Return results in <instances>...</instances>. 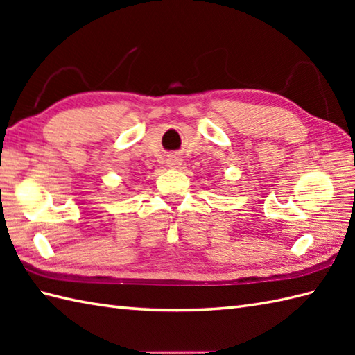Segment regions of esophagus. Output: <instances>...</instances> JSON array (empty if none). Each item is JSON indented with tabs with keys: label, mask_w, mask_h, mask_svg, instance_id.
I'll return each instance as SVG.
<instances>
[{
	"label": "esophagus",
	"mask_w": 355,
	"mask_h": 355,
	"mask_svg": "<svg viewBox=\"0 0 355 355\" xmlns=\"http://www.w3.org/2000/svg\"><path fill=\"white\" fill-rule=\"evenodd\" d=\"M168 164L171 166V168H178V164H180V158H178V157H171L169 160H168Z\"/></svg>",
	"instance_id": "esophagus-1"
}]
</instances>
